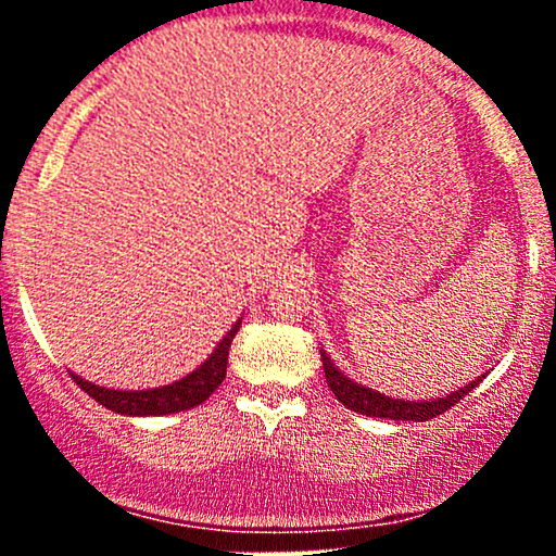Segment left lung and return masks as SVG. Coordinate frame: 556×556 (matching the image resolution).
Returning <instances> with one entry per match:
<instances>
[{
	"label": "left lung",
	"mask_w": 556,
	"mask_h": 556,
	"mask_svg": "<svg viewBox=\"0 0 556 556\" xmlns=\"http://www.w3.org/2000/svg\"><path fill=\"white\" fill-rule=\"evenodd\" d=\"M321 363H324V376H327V384L334 397L342 402L350 410L361 413V416L368 418H389V420H416V424H424V420H431L442 416L444 410H450L455 402H460L470 389L478 387V381L486 379V374L478 376V379L470 381L457 389V392L442 394L437 400H400L389 397V394L376 392L371 387H363L358 381H353L350 376H344L340 368L334 366V361L329 358L327 350H321Z\"/></svg>",
	"instance_id": "1"
}]
</instances>
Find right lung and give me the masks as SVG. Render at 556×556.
<instances>
[{
	"mask_svg": "<svg viewBox=\"0 0 556 556\" xmlns=\"http://www.w3.org/2000/svg\"><path fill=\"white\" fill-rule=\"evenodd\" d=\"M242 318L232 324V329L222 337L219 344L214 348V353L208 355L195 371H190L182 379L172 381L167 387H154V389H110L99 387L93 381L83 379L78 374H70L75 379L83 392H88V397H93L99 405L110 407V410L119 413V416H172V413L190 410V407L201 405L203 400H208L219 389L222 381L227 376V358H229V344H232L235 334H238Z\"/></svg>",
	"mask_w": 556,
	"mask_h": 556,
	"instance_id": "add662e5",
	"label": "right lung"
}]
</instances>
